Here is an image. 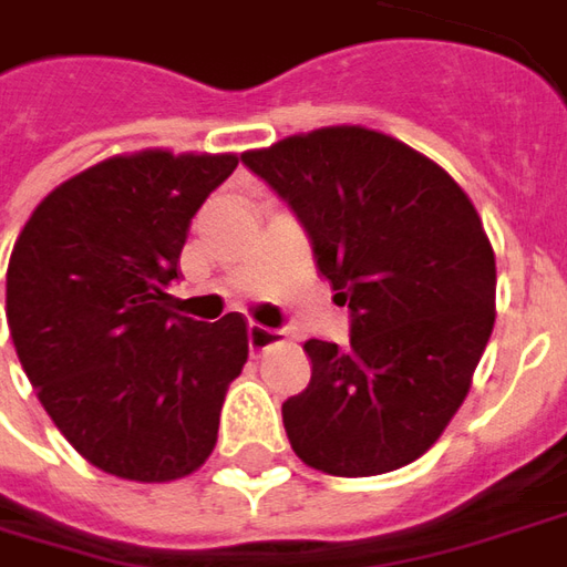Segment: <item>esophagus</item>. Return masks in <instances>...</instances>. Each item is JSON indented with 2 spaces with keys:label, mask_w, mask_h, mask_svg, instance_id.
<instances>
[{
  "label": "esophagus",
  "mask_w": 567,
  "mask_h": 567,
  "mask_svg": "<svg viewBox=\"0 0 567 567\" xmlns=\"http://www.w3.org/2000/svg\"><path fill=\"white\" fill-rule=\"evenodd\" d=\"M276 340H279V331H272L267 324H248V347H251V350H267Z\"/></svg>",
  "instance_id": "1"
}]
</instances>
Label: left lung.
<instances>
[{"label":"left lung","mask_w":567,"mask_h":567,"mask_svg":"<svg viewBox=\"0 0 567 567\" xmlns=\"http://www.w3.org/2000/svg\"><path fill=\"white\" fill-rule=\"evenodd\" d=\"M243 162L312 243L350 347L307 340L310 386L282 405L288 442L328 476L417 461L457 414L494 328V248L457 181L390 134L334 125Z\"/></svg>","instance_id":"obj_1"}]
</instances>
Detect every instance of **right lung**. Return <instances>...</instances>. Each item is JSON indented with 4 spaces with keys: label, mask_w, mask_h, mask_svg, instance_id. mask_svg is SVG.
<instances>
[{
    "label": "right lung",
    "mask_w": 567,
    "mask_h": 567,
    "mask_svg": "<svg viewBox=\"0 0 567 567\" xmlns=\"http://www.w3.org/2000/svg\"><path fill=\"white\" fill-rule=\"evenodd\" d=\"M239 156L144 150L97 162L35 205L6 276L11 340L42 408L97 470L172 482L215 451L248 359L239 312H172L189 220Z\"/></svg>",
    "instance_id": "obj_1"
}]
</instances>
